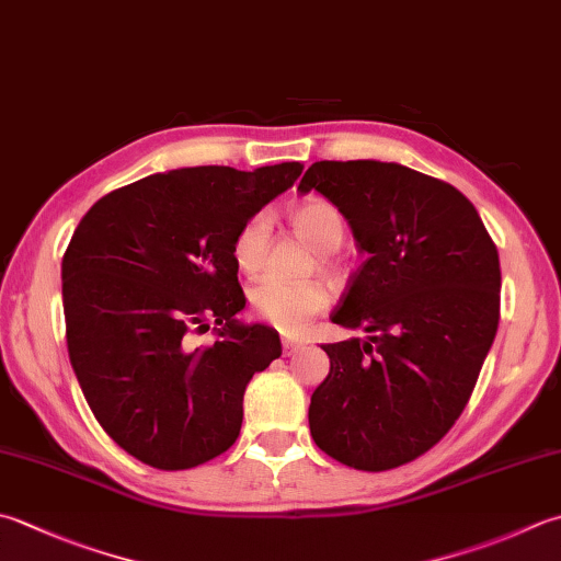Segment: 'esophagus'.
Returning a JSON list of instances; mask_svg holds the SVG:
<instances>
[{
    "label": "esophagus",
    "mask_w": 561,
    "mask_h": 561,
    "mask_svg": "<svg viewBox=\"0 0 561 561\" xmlns=\"http://www.w3.org/2000/svg\"><path fill=\"white\" fill-rule=\"evenodd\" d=\"M282 350H284V355H294L296 350H301V343L299 340H291V337H282Z\"/></svg>",
    "instance_id": "obj_1"
}]
</instances>
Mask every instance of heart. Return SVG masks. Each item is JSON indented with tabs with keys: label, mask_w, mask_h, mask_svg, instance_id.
<instances>
[{
	"label": "heart",
	"mask_w": 561,
	"mask_h": 561,
	"mask_svg": "<svg viewBox=\"0 0 561 561\" xmlns=\"http://www.w3.org/2000/svg\"><path fill=\"white\" fill-rule=\"evenodd\" d=\"M291 226L306 243L318 252H333L343 243L345 226L337 208L323 199H309L291 208ZM270 240V216L255 214L238 228L233 238V262L243 274H255L265 265ZM325 257V255H323ZM250 309L260 321L270 323L282 333H299L309 325L316 313L331 304V291L318 282L289 284L274 277H265L248 289Z\"/></svg>",
	"instance_id": "heart-1"
}]
</instances>
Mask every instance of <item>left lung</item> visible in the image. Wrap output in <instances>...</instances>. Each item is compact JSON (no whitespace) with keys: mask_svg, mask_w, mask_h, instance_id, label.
I'll return each instance as SVG.
<instances>
[{"mask_svg":"<svg viewBox=\"0 0 561 561\" xmlns=\"http://www.w3.org/2000/svg\"><path fill=\"white\" fill-rule=\"evenodd\" d=\"M311 190L367 255L331 313L365 337L323 345L311 435L347 467H401L443 440L474 391L499 328V250L462 192L399 162H313L299 184Z\"/></svg>","mask_w":561,"mask_h":561,"instance_id":"1","label":"left lung"}]
</instances>
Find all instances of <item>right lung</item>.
Returning a JSON list of instances; mask_svg holds the SVG:
<instances>
[{
  "mask_svg": "<svg viewBox=\"0 0 561 561\" xmlns=\"http://www.w3.org/2000/svg\"><path fill=\"white\" fill-rule=\"evenodd\" d=\"M301 162L243 172H158L106 194L62 257L68 353L94 419L142 465L192 469L236 443L252 375L282 355L279 333L243 323L238 228L299 180ZM217 340L194 348L188 335Z\"/></svg>",
  "mask_w": 561,
  "mask_h": 561,
  "instance_id": "obj_1",
  "label": "right lung"
}]
</instances>
